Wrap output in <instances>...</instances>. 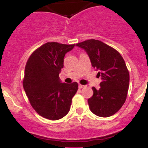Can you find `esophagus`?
<instances>
[{"mask_svg": "<svg viewBox=\"0 0 148 148\" xmlns=\"http://www.w3.org/2000/svg\"><path fill=\"white\" fill-rule=\"evenodd\" d=\"M85 87H86V86H84V85H81V84H79V88H80V89H81V88H85Z\"/></svg>", "mask_w": 148, "mask_h": 148, "instance_id": "esophagus-1", "label": "esophagus"}]
</instances>
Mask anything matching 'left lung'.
<instances>
[{
    "mask_svg": "<svg viewBox=\"0 0 148 148\" xmlns=\"http://www.w3.org/2000/svg\"><path fill=\"white\" fill-rule=\"evenodd\" d=\"M89 56L92 66L99 71L101 88L92 87L93 95L88 99L90 111L107 118L117 113L127 99L130 73L123 58L118 51L97 40H86L76 45Z\"/></svg>",
    "mask_w": 148,
    "mask_h": 148,
    "instance_id": "left-lung-1",
    "label": "left lung"
}]
</instances>
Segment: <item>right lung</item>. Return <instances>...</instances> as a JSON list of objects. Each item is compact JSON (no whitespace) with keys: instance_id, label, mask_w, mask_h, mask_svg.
<instances>
[{"instance_id":"1","label":"right lung","mask_w":148,"mask_h":148,"mask_svg":"<svg viewBox=\"0 0 148 148\" xmlns=\"http://www.w3.org/2000/svg\"><path fill=\"white\" fill-rule=\"evenodd\" d=\"M73 45L47 42L28 58L23 86L30 105L39 115L51 120L63 118L70 109L78 84L61 83L59 73L64 66V57Z\"/></svg>"}]
</instances>
